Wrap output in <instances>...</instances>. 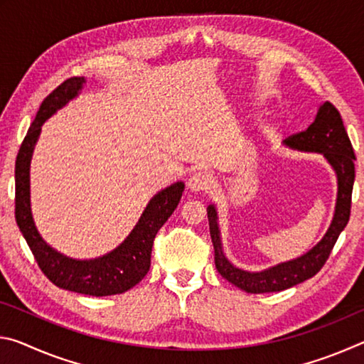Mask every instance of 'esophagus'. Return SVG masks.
<instances>
[{"mask_svg": "<svg viewBox=\"0 0 364 364\" xmlns=\"http://www.w3.org/2000/svg\"><path fill=\"white\" fill-rule=\"evenodd\" d=\"M208 188H210V178H208V175L202 173V171H196V173L189 176L188 189L193 191V193H204Z\"/></svg>", "mask_w": 364, "mask_h": 364, "instance_id": "obj_1", "label": "esophagus"}]
</instances>
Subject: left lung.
I'll return each mask as SVG.
<instances>
[{
    "instance_id": "8db88e82",
    "label": "left lung",
    "mask_w": 364,
    "mask_h": 364,
    "mask_svg": "<svg viewBox=\"0 0 364 364\" xmlns=\"http://www.w3.org/2000/svg\"><path fill=\"white\" fill-rule=\"evenodd\" d=\"M284 144L297 151L323 154L326 160L331 164V167L334 168L337 175L334 218H332L324 237L306 254L295 258V260L258 271V273H250V271L236 268L225 257L223 247H221L217 210H215L213 205H208L207 215L215 250V267L226 281H230L231 284L249 294L286 291L289 287L313 278L324 267L326 260L331 255V250L334 249L337 242L338 234L343 231L350 218L355 181V152L348 139L347 130L343 127L342 117L334 107V104L326 101L319 107L315 122L305 132L295 133L284 139Z\"/></svg>"
}]
</instances>
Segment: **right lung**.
Instances as JSON below:
<instances>
[{
	"instance_id": "add662e5",
	"label": "right lung",
	"mask_w": 364,
	"mask_h": 364,
	"mask_svg": "<svg viewBox=\"0 0 364 364\" xmlns=\"http://www.w3.org/2000/svg\"><path fill=\"white\" fill-rule=\"evenodd\" d=\"M83 85V77H72L49 93L22 141L16 159V221L40 269L53 284L77 294L106 297L127 292L147 274L154 239L175 212L183 196L184 183L178 181L154 196L130 236L107 255L95 260H75L49 247L36 231L30 210V160L43 123L78 96Z\"/></svg>"
}]
</instances>
